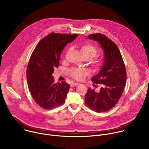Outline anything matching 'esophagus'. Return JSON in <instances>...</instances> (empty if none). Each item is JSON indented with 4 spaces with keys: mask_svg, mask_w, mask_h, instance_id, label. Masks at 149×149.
I'll return each instance as SVG.
<instances>
[{
    "mask_svg": "<svg viewBox=\"0 0 149 149\" xmlns=\"http://www.w3.org/2000/svg\"><path fill=\"white\" fill-rule=\"evenodd\" d=\"M78 83H75V82H74V83H72L71 84V87H75V86H78Z\"/></svg>",
    "mask_w": 149,
    "mask_h": 149,
    "instance_id": "1",
    "label": "esophagus"
}]
</instances>
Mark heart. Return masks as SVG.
<instances>
[{"mask_svg": "<svg viewBox=\"0 0 149 149\" xmlns=\"http://www.w3.org/2000/svg\"><path fill=\"white\" fill-rule=\"evenodd\" d=\"M70 49H69L67 53H68L70 51ZM80 51L82 57L85 59H87L88 60H90L96 56L97 54V49L94 45L90 44H86L82 45L80 47ZM102 62L99 60L97 61H95L94 62V66L95 68H99L101 65ZM70 74L72 78L77 80L81 79L84 76L87 74V71L81 68H72L70 70Z\"/></svg>", "mask_w": 149, "mask_h": 149, "instance_id": "b5f03b06", "label": "heart"}]
</instances>
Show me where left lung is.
<instances>
[{
    "instance_id": "obj_1",
    "label": "left lung",
    "mask_w": 149,
    "mask_h": 149,
    "mask_svg": "<svg viewBox=\"0 0 149 149\" xmlns=\"http://www.w3.org/2000/svg\"><path fill=\"white\" fill-rule=\"evenodd\" d=\"M88 38L100 45L104 52V63L99 72L91 78L101 87L98 92L88 88L85 103L97 113L105 112L114 107L123 93L127 79L125 68L114 42L101 33L89 35Z\"/></svg>"
}]
</instances>
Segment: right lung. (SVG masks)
<instances>
[{"label":"right lung","instance_id":"add662e5","mask_svg":"<svg viewBox=\"0 0 149 149\" xmlns=\"http://www.w3.org/2000/svg\"><path fill=\"white\" fill-rule=\"evenodd\" d=\"M77 36L51 33L39 42L30 58L26 70L28 88L42 108L51 110L65 102L70 85L65 81L54 83L52 74L59 66L62 50Z\"/></svg>","mask_w":149,"mask_h":149}]
</instances>
